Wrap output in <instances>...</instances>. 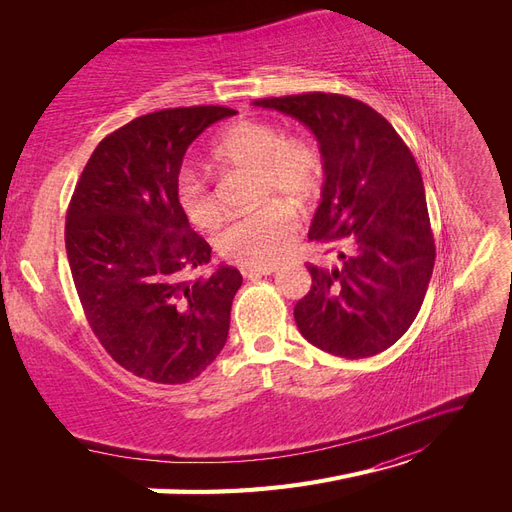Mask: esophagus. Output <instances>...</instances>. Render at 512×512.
Segmentation results:
<instances>
[{
	"mask_svg": "<svg viewBox=\"0 0 512 512\" xmlns=\"http://www.w3.org/2000/svg\"><path fill=\"white\" fill-rule=\"evenodd\" d=\"M277 269L275 267H258V269H243L241 273L245 275V277H250V280H254V277H262V275H271V273H275Z\"/></svg>",
	"mask_w": 512,
	"mask_h": 512,
	"instance_id": "esophagus-1",
	"label": "esophagus"
}]
</instances>
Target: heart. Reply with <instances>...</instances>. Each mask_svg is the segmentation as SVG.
<instances>
[{
	"label": "heart",
	"mask_w": 512,
	"mask_h": 512,
	"mask_svg": "<svg viewBox=\"0 0 512 512\" xmlns=\"http://www.w3.org/2000/svg\"><path fill=\"white\" fill-rule=\"evenodd\" d=\"M211 156L228 168L254 170V200L267 203L228 222L215 235L218 252L250 269L280 262L297 235V218L277 200L305 203L316 194L322 177L320 153L301 138L284 136L271 123L241 121L220 138ZM269 199L274 203L269 204ZM177 203L185 220L196 228H211L218 222V198L209 183L192 170H183L177 179Z\"/></svg>",
	"instance_id": "obj_1"
}]
</instances>
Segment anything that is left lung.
Segmentation results:
<instances>
[{
    "label": "left lung",
    "instance_id": "left-lung-1",
    "mask_svg": "<svg viewBox=\"0 0 512 512\" xmlns=\"http://www.w3.org/2000/svg\"><path fill=\"white\" fill-rule=\"evenodd\" d=\"M254 104L299 119L320 145L324 183L309 241L337 250L339 265H307L312 290L294 305L301 335L344 359L391 348L421 309L436 262L414 156L389 121L348 96Z\"/></svg>",
    "mask_w": 512,
    "mask_h": 512
}]
</instances>
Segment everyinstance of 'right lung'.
<instances>
[{"mask_svg":"<svg viewBox=\"0 0 512 512\" xmlns=\"http://www.w3.org/2000/svg\"><path fill=\"white\" fill-rule=\"evenodd\" d=\"M226 106H190L136 117L91 153L66 215V252L81 305L104 350L134 376L190 382L226 344L243 277L211 260L177 203L188 147Z\"/></svg>","mask_w":512,"mask_h":512,"instance_id":"obj_1","label":"right lung"}]
</instances>
